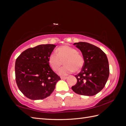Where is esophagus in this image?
<instances>
[{"label": "esophagus", "mask_w": 126, "mask_h": 126, "mask_svg": "<svg viewBox=\"0 0 126 126\" xmlns=\"http://www.w3.org/2000/svg\"><path fill=\"white\" fill-rule=\"evenodd\" d=\"M67 78V77H61V79H66Z\"/></svg>", "instance_id": "obj_1"}]
</instances>
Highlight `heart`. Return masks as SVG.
Wrapping results in <instances>:
<instances>
[{
  "label": "heart",
  "mask_w": 126,
  "mask_h": 126,
  "mask_svg": "<svg viewBox=\"0 0 126 126\" xmlns=\"http://www.w3.org/2000/svg\"><path fill=\"white\" fill-rule=\"evenodd\" d=\"M57 53L51 54L49 57V63L52 69L56 71L63 62L64 66L58 70V74L60 76H67L73 71L77 72L81 69L84 60L76 49L64 46L57 49Z\"/></svg>",
  "instance_id": "obj_1"
}]
</instances>
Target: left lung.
Instances as JSON below:
<instances>
[{
  "label": "left lung",
  "instance_id": "obj_1",
  "mask_svg": "<svg viewBox=\"0 0 126 126\" xmlns=\"http://www.w3.org/2000/svg\"><path fill=\"white\" fill-rule=\"evenodd\" d=\"M82 52L84 64L82 70L75 75L77 82L71 87L76 94L92 96L104 88L109 75L107 57L94 45L79 42L74 44Z\"/></svg>",
  "mask_w": 126,
  "mask_h": 126
}]
</instances>
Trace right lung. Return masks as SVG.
Wrapping results in <instances>:
<instances>
[{
  "instance_id": "right-lung-1",
  "label": "right lung",
  "mask_w": 126,
  "mask_h": 126,
  "mask_svg": "<svg viewBox=\"0 0 126 126\" xmlns=\"http://www.w3.org/2000/svg\"><path fill=\"white\" fill-rule=\"evenodd\" d=\"M56 46L40 45L26 49L15 63L16 81L19 89L28 98L41 100L49 96L61 79L49 63Z\"/></svg>"
}]
</instances>
